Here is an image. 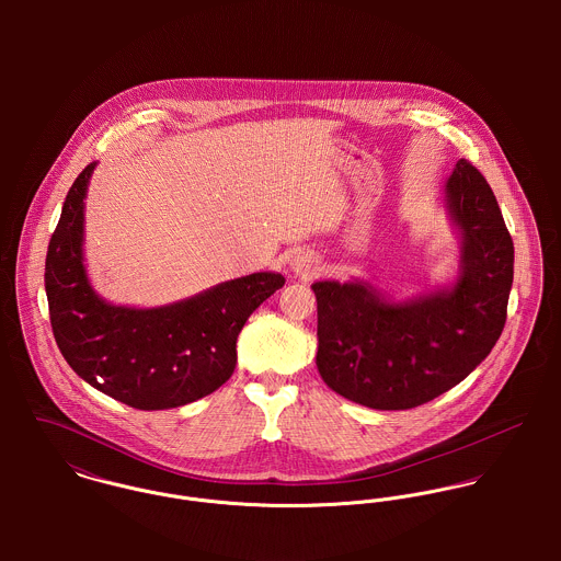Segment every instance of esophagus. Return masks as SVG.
Returning <instances> with one entry per match:
<instances>
[{
	"label": "esophagus",
	"mask_w": 561,
	"mask_h": 561,
	"mask_svg": "<svg viewBox=\"0 0 561 561\" xmlns=\"http://www.w3.org/2000/svg\"><path fill=\"white\" fill-rule=\"evenodd\" d=\"M318 259L313 256V254H309V252H300V254H296L294 256V261H291V270L298 274V276H313L316 272H318Z\"/></svg>",
	"instance_id": "esophagus-1"
}]
</instances>
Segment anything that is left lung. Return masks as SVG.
I'll return each instance as SVG.
<instances>
[{
  "mask_svg": "<svg viewBox=\"0 0 561 561\" xmlns=\"http://www.w3.org/2000/svg\"><path fill=\"white\" fill-rule=\"evenodd\" d=\"M445 205L460 236L451 287L393 302L363 280L313 283L318 369L345 400L408 410L460 385L499 341L514 278V243L471 161L456 163Z\"/></svg>",
  "mask_w": 561,
  "mask_h": 561,
  "instance_id": "8db88e82",
  "label": "left lung"
}]
</instances>
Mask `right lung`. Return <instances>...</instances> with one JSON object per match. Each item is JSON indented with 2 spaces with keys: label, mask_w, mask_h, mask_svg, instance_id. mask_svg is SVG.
I'll list each match as a JSON object with an SVG mask.
<instances>
[{
  "label": "right lung",
  "mask_w": 561,
  "mask_h": 561,
  "mask_svg": "<svg viewBox=\"0 0 561 561\" xmlns=\"http://www.w3.org/2000/svg\"><path fill=\"white\" fill-rule=\"evenodd\" d=\"M94 165L71 185L47 250L45 291L56 343L81 380L131 408L201 400L233 376L243 323L285 278L256 272L156 309L105 302L83 265V198Z\"/></svg>",
  "instance_id": "add662e5"
}]
</instances>
